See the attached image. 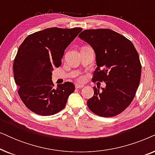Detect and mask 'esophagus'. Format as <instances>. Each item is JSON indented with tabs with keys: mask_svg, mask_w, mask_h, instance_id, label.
<instances>
[{
	"mask_svg": "<svg viewBox=\"0 0 155 155\" xmlns=\"http://www.w3.org/2000/svg\"><path fill=\"white\" fill-rule=\"evenodd\" d=\"M84 85L83 84H75V88L76 89H82Z\"/></svg>",
	"mask_w": 155,
	"mask_h": 155,
	"instance_id": "obj_1",
	"label": "esophagus"
}]
</instances>
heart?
Here are the masks:
<instances>
[{
	"mask_svg": "<svg viewBox=\"0 0 155 155\" xmlns=\"http://www.w3.org/2000/svg\"><path fill=\"white\" fill-rule=\"evenodd\" d=\"M78 80H79V81H82V77H80V78H78Z\"/></svg>",
	"mask_w": 155,
	"mask_h": 155,
	"instance_id": "b5f03b06",
	"label": "heart"
}]
</instances>
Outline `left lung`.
<instances>
[{"label": "left lung", "instance_id": "obj_1", "mask_svg": "<svg viewBox=\"0 0 155 155\" xmlns=\"http://www.w3.org/2000/svg\"><path fill=\"white\" fill-rule=\"evenodd\" d=\"M79 37L96 55L92 82L106 83L101 91L93 87L94 96L87 101V107L102 117L118 115L130 104L139 86L142 66L138 53L130 40L111 29H86Z\"/></svg>", "mask_w": 155, "mask_h": 155}]
</instances>
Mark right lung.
Segmentation results:
<instances>
[{"mask_svg":"<svg viewBox=\"0 0 155 155\" xmlns=\"http://www.w3.org/2000/svg\"><path fill=\"white\" fill-rule=\"evenodd\" d=\"M82 30L80 27L45 29L27 36L19 47L13 63L15 81L22 102L34 113H58L75 91L70 82L55 88L52 71L61 65L65 48Z\"/></svg>","mask_w":155,"mask_h":155,"instance_id":"right-lung-1","label":"right lung"}]
</instances>
